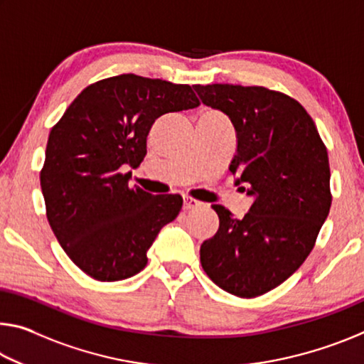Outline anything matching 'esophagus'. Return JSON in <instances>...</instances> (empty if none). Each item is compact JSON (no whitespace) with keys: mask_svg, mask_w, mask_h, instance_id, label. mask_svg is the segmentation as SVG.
Segmentation results:
<instances>
[{"mask_svg":"<svg viewBox=\"0 0 364 364\" xmlns=\"http://www.w3.org/2000/svg\"><path fill=\"white\" fill-rule=\"evenodd\" d=\"M200 204L202 202L194 199V197H184V208H186V210H193V208L200 207Z\"/></svg>","mask_w":364,"mask_h":364,"instance_id":"esophagus-1","label":"esophagus"}]
</instances>
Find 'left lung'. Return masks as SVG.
<instances>
[{
    "instance_id": "1",
    "label": "left lung",
    "mask_w": 364,
    "mask_h": 364,
    "mask_svg": "<svg viewBox=\"0 0 364 364\" xmlns=\"http://www.w3.org/2000/svg\"><path fill=\"white\" fill-rule=\"evenodd\" d=\"M193 88L231 119L237 152L230 170L255 197L241 220L212 205L220 228L200 245L202 268L223 291L258 297L292 276L315 247L332 202L328 149L304 106L281 91L221 83Z\"/></svg>"
}]
</instances>
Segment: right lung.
<instances>
[{"instance_id": "1", "label": "right lung", "mask_w": 364, "mask_h": 364, "mask_svg": "<svg viewBox=\"0 0 364 364\" xmlns=\"http://www.w3.org/2000/svg\"><path fill=\"white\" fill-rule=\"evenodd\" d=\"M189 85L134 73L86 86L51 128L40 171L49 226L77 267L97 281H122L147 264V250L181 210L178 194L130 188L160 115L194 109Z\"/></svg>"}]
</instances>
